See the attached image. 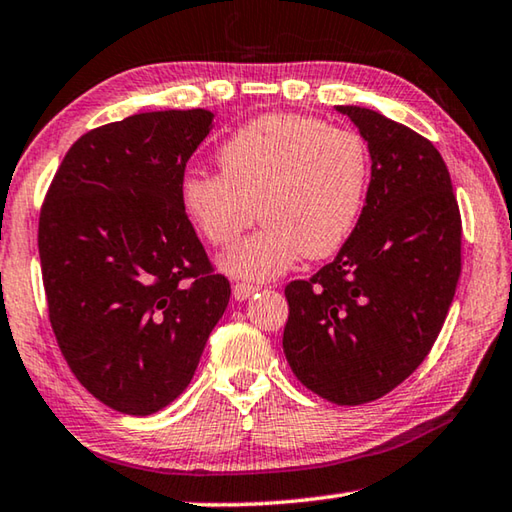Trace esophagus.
Masks as SVG:
<instances>
[{"instance_id": "34e87169", "label": "esophagus", "mask_w": 512, "mask_h": 512, "mask_svg": "<svg viewBox=\"0 0 512 512\" xmlns=\"http://www.w3.org/2000/svg\"><path fill=\"white\" fill-rule=\"evenodd\" d=\"M255 291H259V287L246 285V282H237V285L232 287V296H234V300H248L255 294Z\"/></svg>"}]
</instances>
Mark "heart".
Wrapping results in <instances>:
<instances>
[{
	"label": "heart",
	"instance_id": "1",
	"mask_svg": "<svg viewBox=\"0 0 512 512\" xmlns=\"http://www.w3.org/2000/svg\"><path fill=\"white\" fill-rule=\"evenodd\" d=\"M216 164L218 175L182 177V212L214 246L237 241L257 216L262 230L218 259L225 273L257 282L278 278L300 255L337 253L358 223L371 168L358 134L294 113L239 127L216 150Z\"/></svg>",
	"mask_w": 512,
	"mask_h": 512
}]
</instances>
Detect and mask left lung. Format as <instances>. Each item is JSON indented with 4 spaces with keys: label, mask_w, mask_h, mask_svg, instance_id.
Here are the masks:
<instances>
[{
    "label": "left lung",
    "mask_w": 512,
    "mask_h": 512,
    "mask_svg": "<svg viewBox=\"0 0 512 512\" xmlns=\"http://www.w3.org/2000/svg\"><path fill=\"white\" fill-rule=\"evenodd\" d=\"M371 180L358 225L330 264L287 285L282 335L296 378L337 405L376 401L431 351L460 278V212L431 141L364 107Z\"/></svg>",
    "instance_id": "obj_1"
}]
</instances>
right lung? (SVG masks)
<instances>
[{
  "label": "right lung",
  "mask_w": 512,
  "mask_h": 512,
  "mask_svg": "<svg viewBox=\"0 0 512 512\" xmlns=\"http://www.w3.org/2000/svg\"><path fill=\"white\" fill-rule=\"evenodd\" d=\"M214 113L145 111L68 150L47 191L38 253L50 321L97 401L148 417L198 369L230 300L180 205L186 161Z\"/></svg>",
  "instance_id": "add662e5"
}]
</instances>
